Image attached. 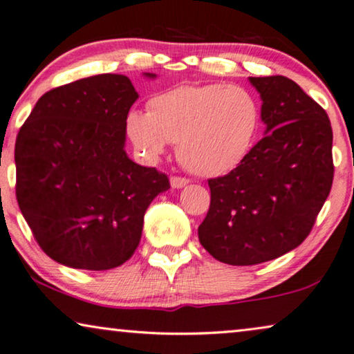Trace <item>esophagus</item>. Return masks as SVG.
I'll list each match as a JSON object with an SVG mask.
<instances>
[{
	"label": "esophagus",
	"mask_w": 354,
	"mask_h": 354,
	"mask_svg": "<svg viewBox=\"0 0 354 354\" xmlns=\"http://www.w3.org/2000/svg\"><path fill=\"white\" fill-rule=\"evenodd\" d=\"M169 183H171V187H174V189H180V187H185L189 183V180L181 176H171L169 178Z\"/></svg>",
	"instance_id": "1"
}]
</instances>
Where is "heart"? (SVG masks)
I'll list each match as a JSON object with an SVG mask.
<instances>
[{"label":"heart","mask_w":354,"mask_h":354,"mask_svg":"<svg viewBox=\"0 0 354 354\" xmlns=\"http://www.w3.org/2000/svg\"><path fill=\"white\" fill-rule=\"evenodd\" d=\"M261 106L246 88L223 84L176 86L150 97L147 111L126 116V133L149 160L168 142L191 173L221 176L239 167L256 144Z\"/></svg>","instance_id":"1"}]
</instances>
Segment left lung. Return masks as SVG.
Wrapping results in <instances>:
<instances>
[{"label":"left lung","mask_w":354,"mask_h":354,"mask_svg":"<svg viewBox=\"0 0 354 354\" xmlns=\"http://www.w3.org/2000/svg\"><path fill=\"white\" fill-rule=\"evenodd\" d=\"M261 93L266 136L244 162L209 180L210 207L199 241L216 261L256 266L298 248L333 181L327 113L285 75L249 77Z\"/></svg>","instance_id":"obj_1"}]
</instances>
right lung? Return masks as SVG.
Segmentation results:
<instances>
[{
	"label": "right lung",
	"instance_id": "add662e5",
	"mask_svg": "<svg viewBox=\"0 0 354 354\" xmlns=\"http://www.w3.org/2000/svg\"><path fill=\"white\" fill-rule=\"evenodd\" d=\"M138 97L126 75H92L44 93L19 129V209L58 263L120 267L139 246L150 202L169 189L167 174L124 150L126 116Z\"/></svg>",
	"mask_w": 354,
	"mask_h": 354
}]
</instances>
